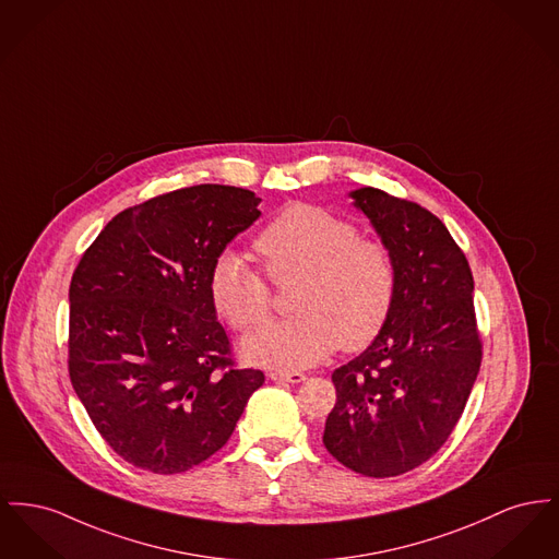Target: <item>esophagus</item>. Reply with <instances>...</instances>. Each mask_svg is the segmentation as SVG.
I'll use <instances>...</instances> for the list:
<instances>
[{
  "label": "esophagus",
  "mask_w": 559,
  "mask_h": 559,
  "mask_svg": "<svg viewBox=\"0 0 559 559\" xmlns=\"http://www.w3.org/2000/svg\"><path fill=\"white\" fill-rule=\"evenodd\" d=\"M267 378L272 382H289V384H299L306 380V376L299 371H270Z\"/></svg>",
  "instance_id": "esophagus-1"
}]
</instances>
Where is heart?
Listing matches in <instances>:
<instances>
[{"instance_id": "1", "label": "heart", "mask_w": 559, "mask_h": 559, "mask_svg": "<svg viewBox=\"0 0 559 559\" xmlns=\"http://www.w3.org/2000/svg\"><path fill=\"white\" fill-rule=\"evenodd\" d=\"M274 281L299 276L297 317L272 321L240 342L249 362L270 369H304L328 359L340 346L357 353L384 328L393 308L394 263L389 249L310 204L276 215L255 240ZM209 296L234 329L265 319L270 292L262 274L234 249L217 255L209 274Z\"/></svg>"}]
</instances>
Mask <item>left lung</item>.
I'll return each instance as SVG.
<instances>
[{
  "label": "left lung",
  "mask_w": 559,
  "mask_h": 559,
  "mask_svg": "<svg viewBox=\"0 0 559 559\" xmlns=\"http://www.w3.org/2000/svg\"><path fill=\"white\" fill-rule=\"evenodd\" d=\"M348 197L394 263L391 314L378 337L331 376L323 443L365 477L427 462L456 427L481 365L473 274L448 228L416 202L359 188Z\"/></svg>",
  "instance_id": "obj_1"
}]
</instances>
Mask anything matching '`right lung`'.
Instances as JSON below:
<instances>
[{
	"mask_svg": "<svg viewBox=\"0 0 559 559\" xmlns=\"http://www.w3.org/2000/svg\"><path fill=\"white\" fill-rule=\"evenodd\" d=\"M262 198L202 183L118 213L69 287V376L107 445L158 475L230 439L260 369L230 359L209 296L211 265L262 213Z\"/></svg>",
	"mask_w": 559,
	"mask_h": 559,
	"instance_id": "1",
	"label": "right lung"
}]
</instances>
